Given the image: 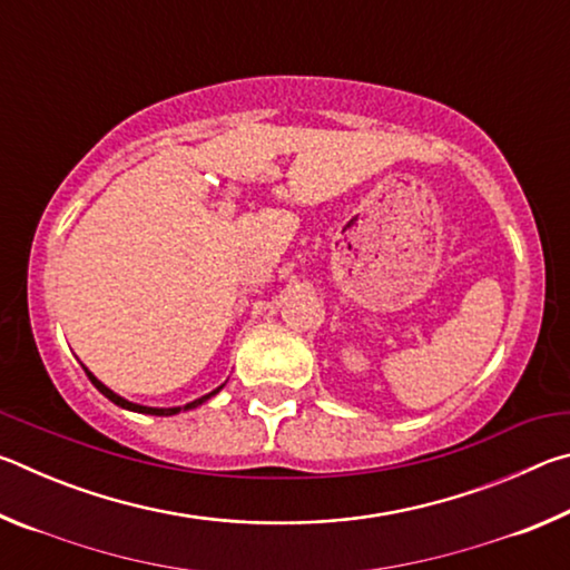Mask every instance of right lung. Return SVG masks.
Instances as JSON below:
<instances>
[{
	"label": "right lung",
	"instance_id": "right-lung-1",
	"mask_svg": "<svg viewBox=\"0 0 570 570\" xmlns=\"http://www.w3.org/2000/svg\"><path fill=\"white\" fill-rule=\"evenodd\" d=\"M82 370H85V374H88V377H90V382L95 384V387H98V392H102L105 397H108L110 402L118 404V407H122V410H130V412H142V414H158V417H170V414H178L180 410H193V407H198V404H204L206 400H210V397H214V394H218L220 390H224V384H220L218 390L208 392V394H204V397L193 400V402H188V404H183V407H146V404H135V402L122 400L120 394H115L110 387H105V384H102L98 377H95V374L88 370V366H82Z\"/></svg>",
	"mask_w": 570,
	"mask_h": 570
}]
</instances>
